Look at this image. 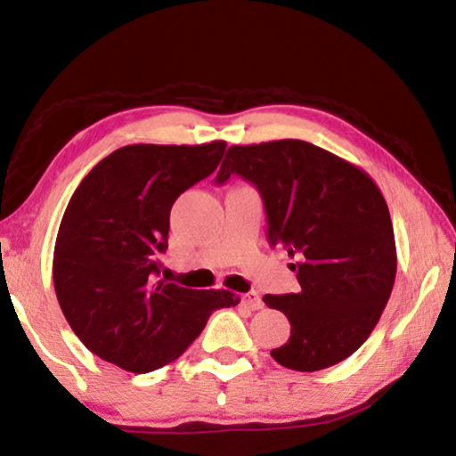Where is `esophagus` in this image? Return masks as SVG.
<instances>
[{"instance_id": "1", "label": "esophagus", "mask_w": 456, "mask_h": 456, "mask_svg": "<svg viewBox=\"0 0 456 456\" xmlns=\"http://www.w3.org/2000/svg\"><path fill=\"white\" fill-rule=\"evenodd\" d=\"M241 302L245 307H249V310H261V307H264V302H261L259 293H256V291L245 293V296L241 297Z\"/></svg>"}]
</instances>
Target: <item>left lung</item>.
I'll return each instance as SVG.
<instances>
[{
	"instance_id": "left-lung-1",
	"label": "left lung",
	"mask_w": 456,
	"mask_h": 456,
	"mask_svg": "<svg viewBox=\"0 0 456 456\" xmlns=\"http://www.w3.org/2000/svg\"><path fill=\"white\" fill-rule=\"evenodd\" d=\"M241 175L256 184L267 213V239L288 247L302 289L264 302L291 323L272 350L275 362L315 372L352 356L388 302L396 243L388 205L366 171L297 138L233 144L219 184Z\"/></svg>"
}]
</instances>
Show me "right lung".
Returning <instances> with one entry per match:
<instances>
[{
	"label": "right lung",
	"instance_id": "obj_1",
	"mask_svg": "<svg viewBox=\"0 0 456 456\" xmlns=\"http://www.w3.org/2000/svg\"><path fill=\"white\" fill-rule=\"evenodd\" d=\"M225 146H122L84 176L66 207L52 264L58 304L82 344L126 372L176 360L215 310L239 304L229 289L157 280L173 203L217 168Z\"/></svg>",
	"mask_w": 456,
	"mask_h": 456
}]
</instances>
